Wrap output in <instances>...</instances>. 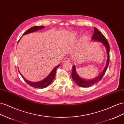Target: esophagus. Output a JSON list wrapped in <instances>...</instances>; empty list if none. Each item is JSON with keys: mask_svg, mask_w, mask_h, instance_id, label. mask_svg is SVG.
Wrapping results in <instances>:
<instances>
[{"mask_svg": "<svg viewBox=\"0 0 124 124\" xmlns=\"http://www.w3.org/2000/svg\"><path fill=\"white\" fill-rule=\"evenodd\" d=\"M70 60L69 58H64V59L63 60V62L64 63H65V62H70Z\"/></svg>", "mask_w": 124, "mask_h": 124, "instance_id": "obj_1", "label": "esophagus"}]
</instances>
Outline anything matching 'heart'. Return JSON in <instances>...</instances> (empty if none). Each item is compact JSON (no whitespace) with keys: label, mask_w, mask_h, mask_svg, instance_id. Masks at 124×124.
Here are the masks:
<instances>
[{"label":"heart","mask_w":124,"mask_h":124,"mask_svg":"<svg viewBox=\"0 0 124 124\" xmlns=\"http://www.w3.org/2000/svg\"><path fill=\"white\" fill-rule=\"evenodd\" d=\"M78 32H77V31H73V32L71 34V36L72 37H75L78 35Z\"/></svg>","instance_id":"heart-1"}]
</instances>
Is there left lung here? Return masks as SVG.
<instances>
[{
  "instance_id": "1",
  "label": "left lung",
  "mask_w": 124,
  "mask_h": 124,
  "mask_svg": "<svg viewBox=\"0 0 124 124\" xmlns=\"http://www.w3.org/2000/svg\"><path fill=\"white\" fill-rule=\"evenodd\" d=\"M94 33L91 37V40L93 41H97L99 42H101V43L103 44L106 50H107V63H106V65L104 70H102V72L100 73V74L97 77L94 78L93 79H86L83 78L79 76L78 74H77L76 70V66L75 65L73 66L72 69V77L73 79L74 80L75 83L81 87H90L91 86L93 85L94 84L97 83L98 82H100L102 78V77L104 76V74L107 70L109 61V46L108 44V42L107 39L103 36L100 31H99L96 27H94Z\"/></svg>"
}]
</instances>
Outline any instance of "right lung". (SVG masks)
<instances>
[{
  "mask_svg": "<svg viewBox=\"0 0 124 124\" xmlns=\"http://www.w3.org/2000/svg\"><path fill=\"white\" fill-rule=\"evenodd\" d=\"M44 28H45V26H33L32 27L30 28V29L28 30L27 31H26L23 34V35H26V34H30V33H31L35 32V31H36L38 30L43 29ZM59 66H60V64L59 65H58L57 66H56L55 68L52 70V71L50 73V74H49L48 76L47 77H46L44 79L42 80L41 81H39V82H30V81L27 80L26 79H25V78L22 75V74H21V73L19 71V72L20 73L21 75H22L23 79L25 81L26 83H27L28 84H29L30 86H31V87H35V88L41 89V88H45L46 87H47L52 83L53 80H54V77H55V73H56V70Z\"/></svg>",
  "mask_w": 124,
  "mask_h": 124,
  "instance_id": "right-lung-1",
  "label": "right lung"
}]
</instances>
